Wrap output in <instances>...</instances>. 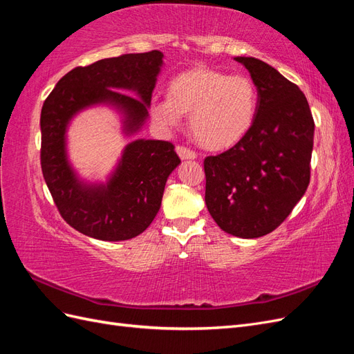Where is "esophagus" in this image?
Returning <instances> with one entry per match:
<instances>
[{"mask_svg": "<svg viewBox=\"0 0 354 354\" xmlns=\"http://www.w3.org/2000/svg\"><path fill=\"white\" fill-rule=\"evenodd\" d=\"M176 151L181 159H195L198 156L195 151H192V149H189L186 146H181V145H178L176 147Z\"/></svg>", "mask_w": 354, "mask_h": 354, "instance_id": "esophagus-1", "label": "esophagus"}]
</instances>
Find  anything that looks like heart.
<instances>
[{
	"label": "heart",
	"mask_w": 354,
	"mask_h": 354,
	"mask_svg": "<svg viewBox=\"0 0 354 354\" xmlns=\"http://www.w3.org/2000/svg\"><path fill=\"white\" fill-rule=\"evenodd\" d=\"M257 108L259 93L250 77L196 68L171 80L168 95H155L151 115L160 128L173 130L183 121V113H190L196 140L218 151L242 140L254 124Z\"/></svg>",
	"instance_id": "1"
}]
</instances>
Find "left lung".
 <instances>
[{
  "label": "left lung",
  "mask_w": 354,
  "mask_h": 354,
  "mask_svg": "<svg viewBox=\"0 0 354 354\" xmlns=\"http://www.w3.org/2000/svg\"><path fill=\"white\" fill-rule=\"evenodd\" d=\"M236 60L251 73L259 108L242 140L203 160L205 203L221 230L252 239L279 227L306 194L315 121L298 85L259 59Z\"/></svg>",
  "instance_id": "8db88e82"
}]
</instances>
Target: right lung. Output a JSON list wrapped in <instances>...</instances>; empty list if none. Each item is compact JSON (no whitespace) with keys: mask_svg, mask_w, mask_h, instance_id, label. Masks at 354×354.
<instances>
[{"mask_svg":"<svg viewBox=\"0 0 354 354\" xmlns=\"http://www.w3.org/2000/svg\"><path fill=\"white\" fill-rule=\"evenodd\" d=\"M162 57L152 50L78 66L56 84L42 104V176L62 218L87 236L127 241L143 233L159 211L167 178L180 158L171 142L136 140L125 147L108 186H82L66 160V125L85 106L109 102L127 113V131L137 130L147 116ZM122 88L136 91L141 99L120 92Z\"/></svg>","mask_w":354,"mask_h":354,"instance_id":"1","label":"right lung"}]
</instances>
